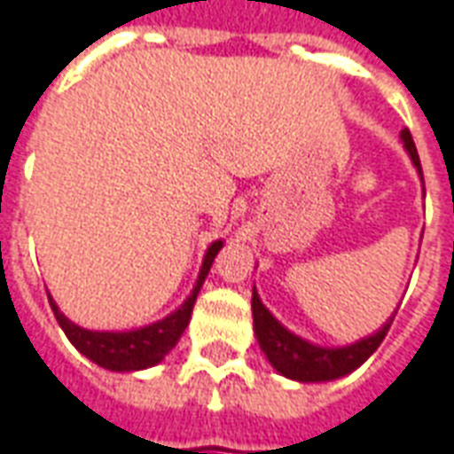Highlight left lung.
I'll list each match as a JSON object with an SVG mask.
<instances>
[{
	"mask_svg": "<svg viewBox=\"0 0 454 454\" xmlns=\"http://www.w3.org/2000/svg\"><path fill=\"white\" fill-rule=\"evenodd\" d=\"M401 140H403V148L409 150L411 160H413V165L419 169L420 179H423L416 143L411 138L409 129L401 130ZM253 321H255L257 342H260V348L267 355L270 364L279 374H285V377L296 381H331L357 370L362 362L380 348L384 335L389 331L391 321H394V316L381 325L377 333L367 335V338L352 342V345H345V348H321V345H314V342L294 335L292 331H286L285 325L267 311L265 304L260 301V296L253 289Z\"/></svg>",
	"mask_w": 454,
	"mask_h": 454,
	"instance_id": "obj_1",
	"label": "left lung"
}]
</instances>
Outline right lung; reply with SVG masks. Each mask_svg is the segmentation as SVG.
<instances>
[{
  "mask_svg": "<svg viewBox=\"0 0 454 454\" xmlns=\"http://www.w3.org/2000/svg\"><path fill=\"white\" fill-rule=\"evenodd\" d=\"M221 247H223V240H216V243L208 246L201 270H199L197 286L192 289L187 301L179 306L177 311L165 316L158 324L143 325V328H136V331H87V328H80L77 324H73L58 309L51 294H48V301H51V309H53L55 318H58L65 335L94 364L112 372L145 370V367H153V364L165 360V355L177 345L179 335L184 333L189 318H192V309H194V301H197L199 289L204 285L208 270H211V262H214V257L218 255Z\"/></svg>",
  "mask_w": 454,
  "mask_h": 454,
  "instance_id": "add662e5",
  "label": "right lung"
}]
</instances>
